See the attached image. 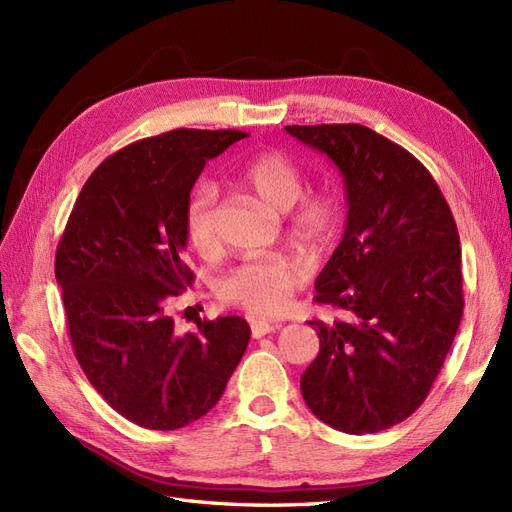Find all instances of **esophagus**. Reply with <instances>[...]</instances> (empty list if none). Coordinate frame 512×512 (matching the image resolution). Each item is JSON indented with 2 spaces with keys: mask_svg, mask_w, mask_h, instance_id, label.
Instances as JSON below:
<instances>
[{
  "mask_svg": "<svg viewBox=\"0 0 512 512\" xmlns=\"http://www.w3.org/2000/svg\"><path fill=\"white\" fill-rule=\"evenodd\" d=\"M252 337L254 339H260V337H265V335H269V333H273L275 329H277V324L275 322H269V320H252Z\"/></svg>",
  "mask_w": 512,
  "mask_h": 512,
  "instance_id": "1",
  "label": "esophagus"
}]
</instances>
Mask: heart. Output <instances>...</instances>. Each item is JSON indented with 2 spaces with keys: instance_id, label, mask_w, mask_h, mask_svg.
<instances>
[{
  "instance_id": "heart-1",
  "label": "heart",
  "mask_w": 512,
  "mask_h": 512,
  "mask_svg": "<svg viewBox=\"0 0 512 512\" xmlns=\"http://www.w3.org/2000/svg\"><path fill=\"white\" fill-rule=\"evenodd\" d=\"M239 181L271 211H286L292 237L307 247L329 241L339 224V205L329 194H303L299 166L280 151H260L239 166ZM218 192L209 181H198L185 198L183 226L192 247L209 254L218 243L215 228ZM305 282L303 262L292 256H260L239 262L226 271L215 292L220 301L252 314H277L290 294Z\"/></svg>"
}]
</instances>
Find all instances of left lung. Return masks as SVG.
<instances>
[{
	"mask_svg": "<svg viewBox=\"0 0 512 512\" xmlns=\"http://www.w3.org/2000/svg\"><path fill=\"white\" fill-rule=\"evenodd\" d=\"M327 153L346 185L344 237L314 301L346 318L309 320L320 352L301 393L322 423L363 436L423 404L463 314L461 245L451 207L410 151L359 123L286 126Z\"/></svg>",
	"mask_w": 512,
	"mask_h": 512,
	"instance_id": "obj_1",
	"label": "left lung"
}]
</instances>
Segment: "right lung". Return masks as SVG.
Here are the masks:
<instances>
[{
    "label": "right lung",
    "instance_id": "1",
    "mask_svg": "<svg viewBox=\"0 0 512 512\" xmlns=\"http://www.w3.org/2000/svg\"><path fill=\"white\" fill-rule=\"evenodd\" d=\"M239 130L179 128L108 156L76 198L55 254L76 361L104 401L145 429L173 431L218 404L250 342L241 316L175 333L168 303L194 282L181 260L183 209L207 160Z\"/></svg>",
    "mask_w": 512,
    "mask_h": 512
}]
</instances>
